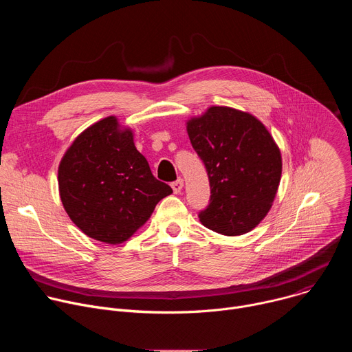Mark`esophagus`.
Here are the masks:
<instances>
[{"mask_svg":"<svg viewBox=\"0 0 352 352\" xmlns=\"http://www.w3.org/2000/svg\"><path fill=\"white\" fill-rule=\"evenodd\" d=\"M171 188H173V190H174V193H181V190H182V188H184V179H177V181H174L173 184H171Z\"/></svg>","mask_w":352,"mask_h":352,"instance_id":"obj_1","label":"esophagus"}]
</instances>
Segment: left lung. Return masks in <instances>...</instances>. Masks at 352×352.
<instances>
[{
	"label": "left lung",
	"mask_w": 352,
	"mask_h": 352,
	"mask_svg": "<svg viewBox=\"0 0 352 352\" xmlns=\"http://www.w3.org/2000/svg\"><path fill=\"white\" fill-rule=\"evenodd\" d=\"M186 132L210 181L205 227L228 236L252 231L269 213L281 179V152L255 116L212 106L186 121Z\"/></svg>",
	"instance_id": "obj_1"
}]
</instances>
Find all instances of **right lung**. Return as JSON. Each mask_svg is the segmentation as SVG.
Wrapping results in <instances>:
<instances>
[{
	"mask_svg": "<svg viewBox=\"0 0 352 352\" xmlns=\"http://www.w3.org/2000/svg\"><path fill=\"white\" fill-rule=\"evenodd\" d=\"M58 190L74 224L104 243L128 241L173 189L138 152L133 131L116 116L80 132L58 166Z\"/></svg>",
	"mask_w": 352,
	"mask_h": 352,
	"instance_id": "obj_1",
	"label": "right lung"
}]
</instances>
